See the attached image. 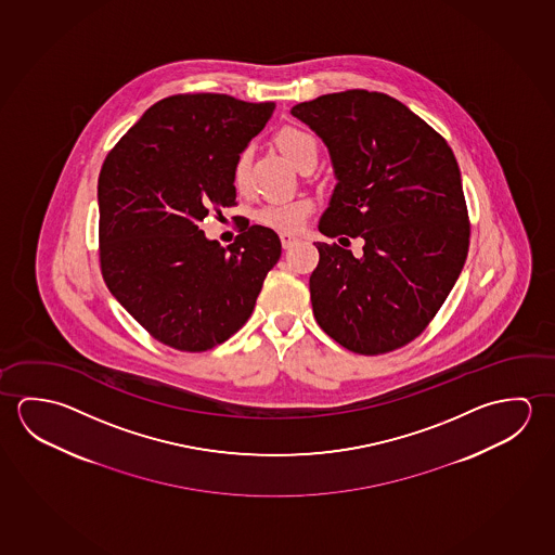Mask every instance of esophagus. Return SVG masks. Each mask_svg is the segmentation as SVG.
Segmentation results:
<instances>
[{
    "label": "esophagus",
    "mask_w": 555,
    "mask_h": 555,
    "mask_svg": "<svg viewBox=\"0 0 555 555\" xmlns=\"http://www.w3.org/2000/svg\"><path fill=\"white\" fill-rule=\"evenodd\" d=\"M281 244L284 249H291L298 244V237L292 236V234H281Z\"/></svg>",
    "instance_id": "1"
}]
</instances>
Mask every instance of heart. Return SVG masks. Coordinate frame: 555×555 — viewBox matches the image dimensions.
<instances>
[{"mask_svg": "<svg viewBox=\"0 0 555 555\" xmlns=\"http://www.w3.org/2000/svg\"><path fill=\"white\" fill-rule=\"evenodd\" d=\"M274 143L281 149L282 155L286 156L296 168H301L309 158H318V141L304 129L284 126L274 135ZM247 180H249V151L244 149L232 166V182L236 185V190L242 191L246 190ZM311 209H313L311 201L304 197L274 201L257 210L255 220L261 227L271 228L274 232L292 234L300 230Z\"/></svg>", "mask_w": 555, "mask_h": 555, "instance_id": "obj_1", "label": "heart"}]
</instances>
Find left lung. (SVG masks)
Masks as SVG:
<instances>
[{"label":"left lung","instance_id":"8db88e82","mask_svg":"<svg viewBox=\"0 0 555 555\" xmlns=\"http://www.w3.org/2000/svg\"><path fill=\"white\" fill-rule=\"evenodd\" d=\"M292 116L323 139L338 180L321 234L364 237L360 257L318 242L309 292L319 327L356 354L409 345L453 291L470 244L451 146L383 92L323 94Z\"/></svg>","mask_w":555,"mask_h":555}]
</instances>
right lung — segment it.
<instances>
[{
    "mask_svg": "<svg viewBox=\"0 0 555 555\" xmlns=\"http://www.w3.org/2000/svg\"><path fill=\"white\" fill-rule=\"evenodd\" d=\"M274 102L173 94L119 139L99 176L102 279L158 343L205 352L246 325L281 257L271 228L249 227L224 249L199 230L236 205L232 166Z\"/></svg>",
    "mask_w": 555,
    "mask_h": 555,
    "instance_id": "obj_1",
    "label": "right lung"
}]
</instances>
